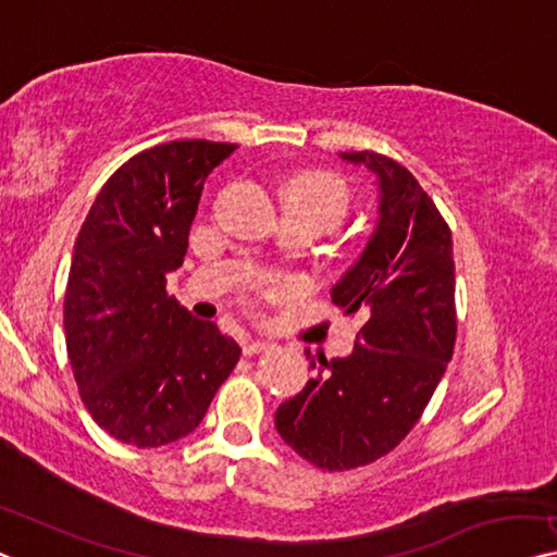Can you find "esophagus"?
<instances>
[{
  "mask_svg": "<svg viewBox=\"0 0 557 557\" xmlns=\"http://www.w3.org/2000/svg\"><path fill=\"white\" fill-rule=\"evenodd\" d=\"M270 343H268V339H260V337H247L245 339V347H243V350H245V355H255V352H262V350H270Z\"/></svg>",
  "mask_w": 557,
  "mask_h": 557,
  "instance_id": "34e87169",
  "label": "esophagus"
}]
</instances>
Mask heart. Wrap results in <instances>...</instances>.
<instances>
[{"mask_svg":"<svg viewBox=\"0 0 557 557\" xmlns=\"http://www.w3.org/2000/svg\"><path fill=\"white\" fill-rule=\"evenodd\" d=\"M285 207L293 212L310 214L322 227L332 230L345 220L347 210H350V189L335 174H300L287 185Z\"/></svg>","mask_w":557,"mask_h":557,"instance_id":"heart-1","label":"heart"}]
</instances>
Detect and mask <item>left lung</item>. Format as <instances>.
<instances>
[{"label":"left lung","mask_w":557,"mask_h":557,"mask_svg":"<svg viewBox=\"0 0 557 557\" xmlns=\"http://www.w3.org/2000/svg\"><path fill=\"white\" fill-rule=\"evenodd\" d=\"M339 160L377 180L372 235L330 289L364 325L347 358L320 360L318 375L275 412L280 437L322 470L360 468L400 445L443 380L458 330L453 235L433 199L385 154Z\"/></svg>","instance_id":"left-lung-1"}]
</instances>
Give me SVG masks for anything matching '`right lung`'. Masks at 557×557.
Here are the masks:
<instances>
[{
    "instance_id": "right-lung-1",
    "label": "right lung",
    "mask_w": 557,
    "mask_h": 557,
    "mask_svg": "<svg viewBox=\"0 0 557 557\" xmlns=\"http://www.w3.org/2000/svg\"><path fill=\"white\" fill-rule=\"evenodd\" d=\"M237 145L180 139L132 157L99 189L72 252L66 355L82 403L120 443L160 447L202 422L239 345L174 297L205 180Z\"/></svg>"
}]
</instances>
